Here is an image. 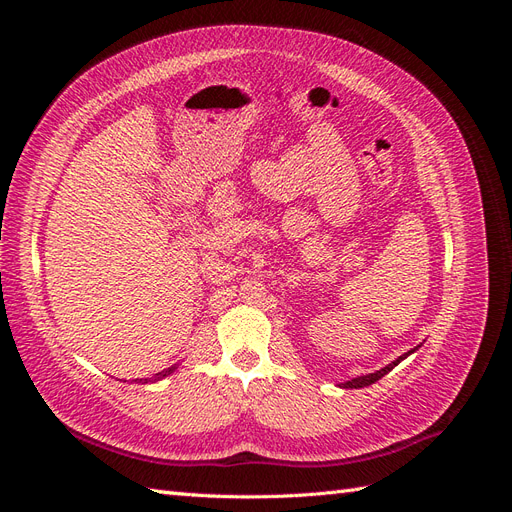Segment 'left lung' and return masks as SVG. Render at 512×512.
Instances as JSON below:
<instances>
[{"label":"left lung","instance_id":"obj_1","mask_svg":"<svg viewBox=\"0 0 512 512\" xmlns=\"http://www.w3.org/2000/svg\"><path fill=\"white\" fill-rule=\"evenodd\" d=\"M416 350V348H414ZM414 350H410V352H406V354H401L397 361H393V363H389L386 367H382L380 371H374V374H367V376H359V378H352V380H348V382H344V389H363V386H369V384H374V382H378L382 376H386L389 374V371L395 367V365H399L401 361L406 359L408 354H412Z\"/></svg>","mask_w":512,"mask_h":512}]
</instances>
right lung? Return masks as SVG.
<instances>
[{"instance_id": "1", "label": "right lung", "mask_w": 512, "mask_h": 512, "mask_svg": "<svg viewBox=\"0 0 512 512\" xmlns=\"http://www.w3.org/2000/svg\"><path fill=\"white\" fill-rule=\"evenodd\" d=\"M177 369V365H173V367H168V369H164V371H158L156 376H151V378H145V382H158V380H162V378H166V376H170L173 374V371Z\"/></svg>"}]
</instances>
